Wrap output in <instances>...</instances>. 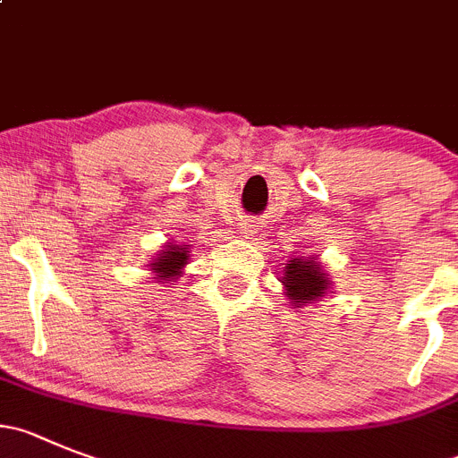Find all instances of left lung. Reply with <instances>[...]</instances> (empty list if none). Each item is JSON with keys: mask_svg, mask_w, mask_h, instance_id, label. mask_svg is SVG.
I'll list each match as a JSON object with an SVG mask.
<instances>
[{"mask_svg": "<svg viewBox=\"0 0 458 458\" xmlns=\"http://www.w3.org/2000/svg\"><path fill=\"white\" fill-rule=\"evenodd\" d=\"M282 282L287 287V296L292 298L293 305L307 301H316L320 293L327 289V277L314 258L310 259H292V264L284 267Z\"/></svg>", "mask_w": 458, "mask_h": 458, "instance_id": "8db88e82", "label": "left lung"}]
</instances>
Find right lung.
Masks as SVG:
<instances>
[{
    "label": "right lung",
    "instance_id": "right-lung-1",
    "mask_svg": "<svg viewBox=\"0 0 458 458\" xmlns=\"http://www.w3.org/2000/svg\"><path fill=\"white\" fill-rule=\"evenodd\" d=\"M187 253H190V250H185V249H181V246H174V243H171V246H166V249L162 250L160 258L156 259V264H153V271L157 273V277H160V280H166V277H169V280H174V277L181 273V268L187 264V258H190Z\"/></svg>",
    "mask_w": 458,
    "mask_h": 458
}]
</instances>
